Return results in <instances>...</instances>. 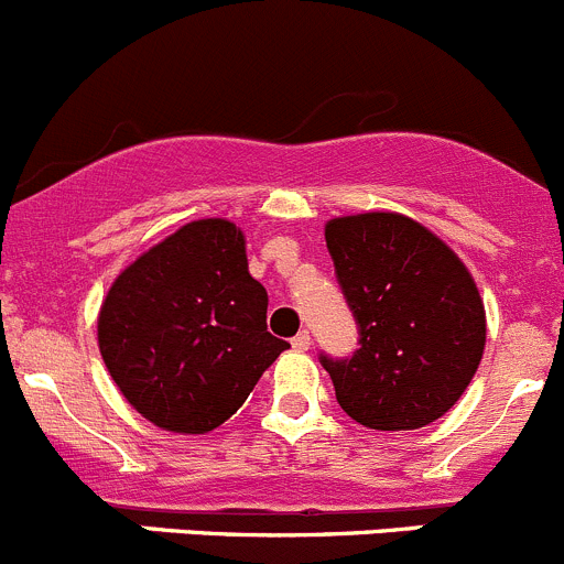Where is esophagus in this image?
I'll return each mask as SVG.
<instances>
[{
    "mask_svg": "<svg viewBox=\"0 0 564 564\" xmlns=\"http://www.w3.org/2000/svg\"><path fill=\"white\" fill-rule=\"evenodd\" d=\"M291 346L296 348V351H307V348L313 346V337H310V332H307V329H302V332H299L296 337H293Z\"/></svg>",
    "mask_w": 564,
    "mask_h": 564,
    "instance_id": "obj_1",
    "label": "esophagus"
}]
</instances>
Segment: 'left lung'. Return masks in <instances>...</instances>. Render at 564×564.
Here are the masks:
<instances>
[{
	"label": "left lung",
	"instance_id": "1",
	"mask_svg": "<svg viewBox=\"0 0 564 564\" xmlns=\"http://www.w3.org/2000/svg\"><path fill=\"white\" fill-rule=\"evenodd\" d=\"M326 249L359 335L351 357H318L343 412L379 432L446 415L474 379L487 335L463 260L399 213L332 218Z\"/></svg>",
	"mask_w": 564,
	"mask_h": 564
}]
</instances>
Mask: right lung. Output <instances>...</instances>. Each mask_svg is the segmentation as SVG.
<instances>
[{
	"mask_svg": "<svg viewBox=\"0 0 564 564\" xmlns=\"http://www.w3.org/2000/svg\"><path fill=\"white\" fill-rule=\"evenodd\" d=\"M268 293L224 218L185 224L118 273L99 313V351L154 426L205 434L243 406L291 348L268 332Z\"/></svg>",
	"mask_w": 564,
	"mask_h": 564,
	"instance_id": "add662e5",
	"label": "right lung"
}]
</instances>
